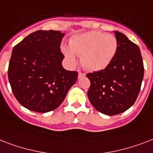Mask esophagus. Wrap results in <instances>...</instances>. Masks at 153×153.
I'll return each mask as SVG.
<instances>
[{"label":"esophagus","mask_w":153,"mask_h":153,"mask_svg":"<svg viewBox=\"0 0 153 153\" xmlns=\"http://www.w3.org/2000/svg\"><path fill=\"white\" fill-rule=\"evenodd\" d=\"M85 76V73H81V72H79V73H78V78H82L84 77Z\"/></svg>","instance_id":"obj_1"}]
</instances>
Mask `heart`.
<instances>
[{
	"instance_id": "obj_1",
	"label": "heart",
	"mask_w": 153,
	"mask_h": 153,
	"mask_svg": "<svg viewBox=\"0 0 153 153\" xmlns=\"http://www.w3.org/2000/svg\"><path fill=\"white\" fill-rule=\"evenodd\" d=\"M118 41L112 34L100 31H90L76 35L69 41V47L63 48L66 58L71 64L80 56L81 65L89 71L105 69L114 59L118 50Z\"/></svg>"
}]
</instances>
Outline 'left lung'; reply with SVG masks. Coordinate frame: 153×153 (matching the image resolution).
I'll return each mask as SVG.
<instances>
[{"label":"left lung","mask_w":153,"mask_h":153,"mask_svg":"<svg viewBox=\"0 0 153 153\" xmlns=\"http://www.w3.org/2000/svg\"><path fill=\"white\" fill-rule=\"evenodd\" d=\"M118 50L103 70L88 73V97L98 112L114 116L125 112L139 95L144 77V64L138 46L125 34L115 31Z\"/></svg>","instance_id":"1"}]
</instances>
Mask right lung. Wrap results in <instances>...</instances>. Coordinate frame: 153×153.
Returning a JSON list of instances; mask_svg holds the SVG:
<instances>
[{
    "mask_svg": "<svg viewBox=\"0 0 153 153\" xmlns=\"http://www.w3.org/2000/svg\"><path fill=\"white\" fill-rule=\"evenodd\" d=\"M65 33L54 30L32 33L14 46L8 76L14 97L36 112L56 109L77 80L76 71L65 70L60 48Z\"/></svg>",
    "mask_w": 153,
    "mask_h": 153,
    "instance_id": "add662e5",
    "label": "right lung"
}]
</instances>
